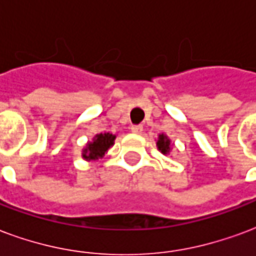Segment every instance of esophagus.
I'll return each instance as SVG.
<instances>
[{"instance_id": "esophagus-1", "label": "esophagus", "mask_w": 256, "mask_h": 256, "mask_svg": "<svg viewBox=\"0 0 256 256\" xmlns=\"http://www.w3.org/2000/svg\"><path fill=\"white\" fill-rule=\"evenodd\" d=\"M142 130H143V126H130V132H134V134H136V135L142 134Z\"/></svg>"}]
</instances>
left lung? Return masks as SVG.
<instances>
[{
	"mask_svg": "<svg viewBox=\"0 0 256 256\" xmlns=\"http://www.w3.org/2000/svg\"><path fill=\"white\" fill-rule=\"evenodd\" d=\"M172 147H173V144H172L170 139L165 134H160L158 139H156V148L161 151L164 156H169Z\"/></svg>",
	"mask_w": 256,
	"mask_h": 256,
	"instance_id": "obj_1",
	"label": "left lung"
}]
</instances>
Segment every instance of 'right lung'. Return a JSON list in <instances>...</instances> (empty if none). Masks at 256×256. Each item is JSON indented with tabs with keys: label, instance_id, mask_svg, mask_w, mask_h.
<instances>
[{
	"label": "right lung",
	"instance_id": "obj_1",
	"mask_svg": "<svg viewBox=\"0 0 256 256\" xmlns=\"http://www.w3.org/2000/svg\"><path fill=\"white\" fill-rule=\"evenodd\" d=\"M116 135L105 132L98 134L92 138V140L87 142L84 148L82 150V156L86 161H98L100 158H104L110 147L114 144Z\"/></svg>",
	"mask_w": 256,
	"mask_h": 256
}]
</instances>
